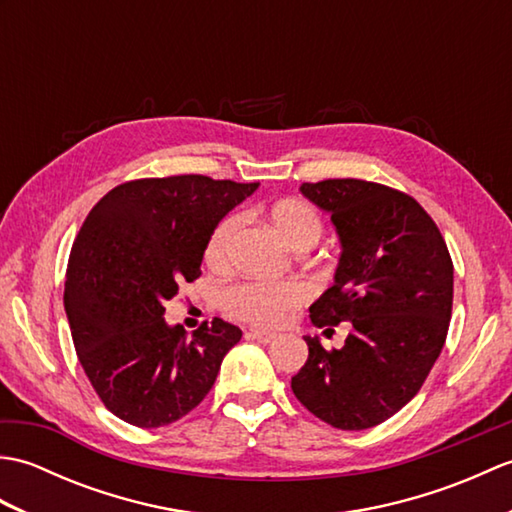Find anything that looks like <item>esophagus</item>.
I'll return each mask as SVG.
<instances>
[{
  "mask_svg": "<svg viewBox=\"0 0 512 512\" xmlns=\"http://www.w3.org/2000/svg\"><path fill=\"white\" fill-rule=\"evenodd\" d=\"M248 336H250V339L259 341V343H270V341H275V339H277V334H273V332H264V330H250V332H248Z\"/></svg>",
  "mask_w": 512,
  "mask_h": 512,
  "instance_id": "1",
  "label": "esophagus"
}]
</instances>
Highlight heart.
<instances>
[{"label": "heart", "mask_w": 512, "mask_h": 512, "mask_svg": "<svg viewBox=\"0 0 512 512\" xmlns=\"http://www.w3.org/2000/svg\"><path fill=\"white\" fill-rule=\"evenodd\" d=\"M268 222L275 228V233L295 250L312 248L323 233L317 211L299 200L275 202L268 209ZM239 226H242L239 215H228L215 226L204 248L206 264L213 270H226L233 264ZM303 299H306V290L295 281H277V284L273 281H248V284L226 290L224 308L246 323L277 328L297 312Z\"/></svg>", "instance_id": "1"}]
</instances>
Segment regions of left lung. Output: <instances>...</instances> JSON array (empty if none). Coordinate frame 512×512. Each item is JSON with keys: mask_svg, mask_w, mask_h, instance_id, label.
<instances>
[{"mask_svg": "<svg viewBox=\"0 0 512 512\" xmlns=\"http://www.w3.org/2000/svg\"><path fill=\"white\" fill-rule=\"evenodd\" d=\"M301 193L330 213L341 239L334 284L310 306L325 334L352 323L341 350L303 336L308 361L292 376L297 400L343 431L376 427L418 394L447 341L453 262L429 213L385 184L336 178Z\"/></svg>", "mask_w": 512, "mask_h": 512, "instance_id": "1", "label": "left lung"}]
</instances>
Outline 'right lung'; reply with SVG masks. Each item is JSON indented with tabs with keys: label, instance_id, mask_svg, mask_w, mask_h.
I'll return each instance as SVG.
<instances>
[{
	"label": "right lung",
	"instance_id": "1",
	"mask_svg": "<svg viewBox=\"0 0 512 512\" xmlns=\"http://www.w3.org/2000/svg\"><path fill=\"white\" fill-rule=\"evenodd\" d=\"M255 189L195 173L143 178L118 184L85 217L63 306L83 372L114 416L165 427L211 391L242 330L213 319L189 336L165 321V303L202 275L215 226Z\"/></svg>",
	"mask_w": 512,
	"mask_h": 512
}]
</instances>
